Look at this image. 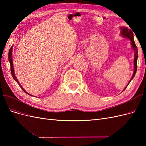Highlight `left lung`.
Listing matches in <instances>:
<instances>
[{"instance_id": "left-lung-1", "label": "left lung", "mask_w": 146, "mask_h": 146, "mask_svg": "<svg viewBox=\"0 0 146 146\" xmlns=\"http://www.w3.org/2000/svg\"><path fill=\"white\" fill-rule=\"evenodd\" d=\"M121 35L123 37H125V38H128L129 39H130V40L131 41V44L132 47H133V50H135V58H134V72L133 74V76H132L131 80H130L129 83H128L127 86L129 85V84L130 83V82H131V80L133 78V77L135 76V74L136 72V70H137V59H138V48H137L136 44H135V42L134 41V39H133V33L132 32V30L130 29H129L127 27H122L121 28ZM127 86L125 87V88L127 87ZM125 88L124 90H125Z\"/></svg>"}]
</instances>
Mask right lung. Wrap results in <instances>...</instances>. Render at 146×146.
Wrapping results in <instances>:
<instances>
[{"label":"right lung","mask_w":146,"mask_h":146,"mask_svg":"<svg viewBox=\"0 0 146 146\" xmlns=\"http://www.w3.org/2000/svg\"><path fill=\"white\" fill-rule=\"evenodd\" d=\"M12 48H13V46L10 48V50H9V52H8V60H9V61H10V69H11V75H12V76H13V78L15 79V80L18 83V85H19V86L22 88V90H23L26 94H29V95H30V96H32V95H30V94H29L27 92H26L24 89H23V88L22 87V86L20 85V83H19V82H18V80H17V78H16V76H15V71H14V68H13V60H12Z\"/></svg>","instance_id":"obj_1"}]
</instances>
